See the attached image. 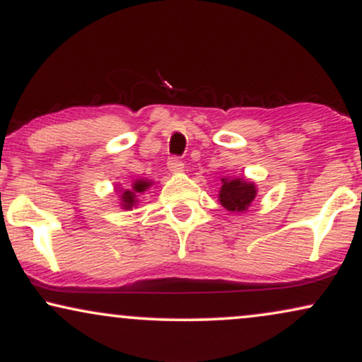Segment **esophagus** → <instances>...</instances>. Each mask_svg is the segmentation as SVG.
I'll return each mask as SVG.
<instances>
[{"label":"esophagus","mask_w":362,"mask_h":362,"mask_svg":"<svg viewBox=\"0 0 362 362\" xmlns=\"http://www.w3.org/2000/svg\"><path fill=\"white\" fill-rule=\"evenodd\" d=\"M168 170L172 173L184 172V161L178 160V158H170V160H168Z\"/></svg>","instance_id":"34e87169"}]
</instances>
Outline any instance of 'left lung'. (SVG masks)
<instances>
[{
  "label": "left lung",
  "mask_w": 362,
  "mask_h": 362,
  "mask_svg": "<svg viewBox=\"0 0 362 362\" xmlns=\"http://www.w3.org/2000/svg\"><path fill=\"white\" fill-rule=\"evenodd\" d=\"M219 202L231 213H245L257 195V187L247 178H221Z\"/></svg>",
  "instance_id": "obj_1"
}]
</instances>
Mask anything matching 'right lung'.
I'll return each instance as SVG.
<instances>
[{"label":"right lung","mask_w":362,"mask_h":362,"mask_svg":"<svg viewBox=\"0 0 362 362\" xmlns=\"http://www.w3.org/2000/svg\"><path fill=\"white\" fill-rule=\"evenodd\" d=\"M149 185L151 184H149L148 180H143V178H141V180H136L134 184H132V189H126L122 192V195H120V201H122V204L120 206H122L124 209H131V207L138 202L136 201V194L144 192Z\"/></svg>","instance_id":"right-lung-1"}]
</instances>
